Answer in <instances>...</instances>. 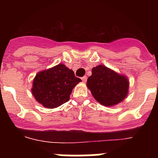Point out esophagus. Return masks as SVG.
Wrapping results in <instances>:
<instances>
[{
    "label": "esophagus",
    "mask_w": 158,
    "mask_h": 158,
    "mask_svg": "<svg viewBox=\"0 0 158 158\" xmlns=\"http://www.w3.org/2000/svg\"><path fill=\"white\" fill-rule=\"evenodd\" d=\"M81 80H82V81H83V82H86V81H87V77H86V76L83 77L81 78Z\"/></svg>",
    "instance_id": "34e87169"
}]
</instances>
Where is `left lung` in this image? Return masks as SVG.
<instances>
[{"mask_svg": "<svg viewBox=\"0 0 158 158\" xmlns=\"http://www.w3.org/2000/svg\"><path fill=\"white\" fill-rule=\"evenodd\" d=\"M87 86L97 101L102 105L110 107L125 99L128 93L129 81L125 76L100 65L92 69Z\"/></svg>", "mask_w": 158, "mask_h": 158, "instance_id": "1", "label": "left lung"}]
</instances>
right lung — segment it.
Returning <instances> with one entry per match:
<instances>
[{
	"instance_id": "right-lung-1",
	"label": "right lung",
	"mask_w": 158,
	"mask_h": 158,
	"mask_svg": "<svg viewBox=\"0 0 158 158\" xmlns=\"http://www.w3.org/2000/svg\"><path fill=\"white\" fill-rule=\"evenodd\" d=\"M81 81L73 71L62 64L38 73L33 81L32 94L43 106L54 108L69 100L73 89Z\"/></svg>"
}]
</instances>
